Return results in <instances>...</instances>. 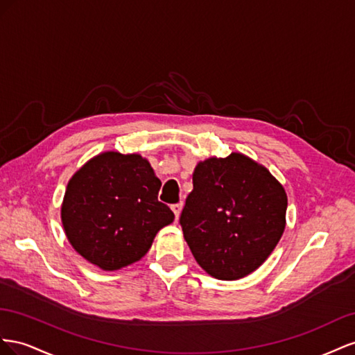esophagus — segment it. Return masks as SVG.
Masks as SVG:
<instances>
[{"instance_id": "esophagus-1", "label": "esophagus", "mask_w": 355, "mask_h": 355, "mask_svg": "<svg viewBox=\"0 0 355 355\" xmlns=\"http://www.w3.org/2000/svg\"><path fill=\"white\" fill-rule=\"evenodd\" d=\"M181 209H183V205H181V204L172 205V211H174V214H175V218H177V220H178V217H180V214H181Z\"/></svg>"}]
</instances>
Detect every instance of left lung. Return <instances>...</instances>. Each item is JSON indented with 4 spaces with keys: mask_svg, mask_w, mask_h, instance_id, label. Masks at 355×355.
Segmentation results:
<instances>
[{
    "mask_svg": "<svg viewBox=\"0 0 355 355\" xmlns=\"http://www.w3.org/2000/svg\"><path fill=\"white\" fill-rule=\"evenodd\" d=\"M287 193L256 160L230 153L200 160L180 225L198 265L223 281L259 269L286 229Z\"/></svg>",
    "mask_w": 355,
    "mask_h": 355,
    "instance_id": "8db88e82",
    "label": "left lung"
}]
</instances>
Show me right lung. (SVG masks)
Instances as JSON below:
<instances>
[{
  "label": "right lung",
  "instance_id": "right-lung-1",
  "mask_svg": "<svg viewBox=\"0 0 355 355\" xmlns=\"http://www.w3.org/2000/svg\"><path fill=\"white\" fill-rule=\"evenodd\" d=\"M160 180L138 153L104 151L69 178L60 220L80 256L113 272L143 259L174 212L157 200Z\"/></svg>",
  "mask_w": 355,
  "mask_h": 355
}]
</instances>
